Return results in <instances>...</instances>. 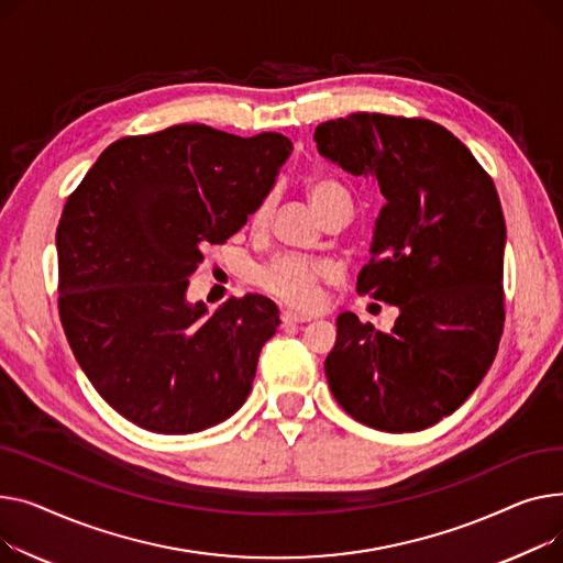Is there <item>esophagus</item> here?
<instances>
[{
  "instance_id": "1",
  "label": "esophagus",
  "mask_w": 563,
  "mask_h": 563,
  "mask_svg": "<svg viewBox=\"0 0 563 563\" xmlns=\"http://www.w3.org/2000/svg\"><path fill=\"white\" fill-rule=\"evenodd\" d=\"M311 316H300V313H292V311H282V322L284 327L288 324H302V322H309Z\"/></svg>"
}]
</instances>
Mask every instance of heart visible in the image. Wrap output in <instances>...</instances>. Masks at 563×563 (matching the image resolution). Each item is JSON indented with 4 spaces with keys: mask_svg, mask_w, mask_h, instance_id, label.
Returning a JSON list of instances; mask_svg holds the SVG:
<instances>
[{
    "mask_svg": "<svg viewBox=\"0 0 563 563\" xmlns=\"http://www.w3.org/2000/svg\"><path fill=\"white\" fill-rule=\"evenodd\" d=\"M307 195L316 211L327 218L332 216L339 207L350 205V192L343 184L332 177H311L307 179ZM275 209V192L261 197V202L250 216V227L261 231L268 224ZM336 277V268L332 261L313 258L302 254H282L261 266L254 275L256 284L271 292L277 300L295 309H313L320 302L322 284L332 282Z\"/></svg>",
    "mask_w": 563,
    "mask_h": 563,
    "instance_id": "1",
    "label": "heart"
}]
</instances>
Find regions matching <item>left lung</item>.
I'll return each instance as SVG.
<instances>
[{
	"instance_id": "8db88e82",
	"label": "left lung",
	"mask_w": 563,
	"mask_h": 563,
	"mask_svg": "<svg viewBox=\"0 0 563 563\" xmlns=\"http://www.w3.org/2000/svg\"><path fill=\"white\" fill-rule=\"evenodd\" d=\"M318 152L375 177L386 205L356 290L400 309L388 334L336 320L324 375L336 402L379 432H420L479 386L505 327L507 227L493 179L432 120L352 113L316 126Z\"/></svg>"
}]
</instances>
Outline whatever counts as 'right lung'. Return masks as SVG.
I'll return each instance as SVG.
<instances>
[{
    "mask_svg": "<svg viewBox=\"0 0 563 563\" xmlns=\"http://www.w3.org/2000/svg\"><path fill=\"white\" fill-rule=\"evenodd\" d=\"M292 152L282 134L241 139L175 124L109 145L56 229L58 313L95 390L156 434L202 432L236 413L279 311L263 295L186 302L202 247L247 222Z\"/></svg>",
    "mask_w": 563,
    "mask_h": 563,
    "instance_id": "obj_1",
    "label": "right lung"
}]
</instances>
